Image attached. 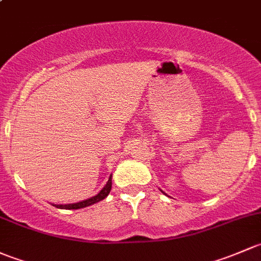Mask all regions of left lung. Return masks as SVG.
Instances as JSON below:
<instances>
[{"instance_id":"1","label":"left lung","mask_w":261,"mask_h":261,"mask_svg":"<svg viewBox=\"0 0 261 261\" xmlns=\"http://www.w3.org/2000/svg\"><path fill=\"white\" fill-rule=\"evenodd\" d=\"M162 192H163V191H162Z\"/></svg>"}]
</instances>
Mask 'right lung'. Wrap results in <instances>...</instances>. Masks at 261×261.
<instances>
[{
	"instance_id": "obj_1",
	"label": "right lung",
	"mask_w": 261,
	"mask_h": 261,
	"mask_svg": "<svg viewBox=\"0 0 261 261\" xmlns=\"http://www.w3.org/2000/svg\"><path fill=\"white\" fill-rule=\"evenodd\" d=\"M111 190H112V176L109 177L108 182H107V185L104 186V189H101L100 192H99L98 195L94 196V197L88 198V200L82 201V202H77V203H69V205H55V206H56V207H59V208H65V210H77V208L87 207V206L94 205V203H96V202H99V201L104 200V198H106L107 196L109 195Z\"/></svg>"
}]
</instances>
